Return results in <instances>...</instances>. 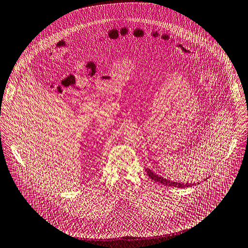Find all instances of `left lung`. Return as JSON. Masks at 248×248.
<instances>
[{"label": "left lung", "mask_w": 248, "mask_h": 248, "mask_svg": "<svg viewBox=\"0 0 248 248\" xmlns=\"http://www.w3.org/2000/svg\"><path fill=\"white\" fill-rule=\"evenodd\" d=\"M145 171L147 172L148 176L153 180V181L155 182H158L160 184H163V185H166V186H170V187H176V188H188V187H192L194 185H196L195 183H181V182H173V181H170V180L166 179V178H163L159 175L155 174L154 172H152L149 168H146Z\"/></svg>", "instance_id": "left-lung-1"}]
</instances>
